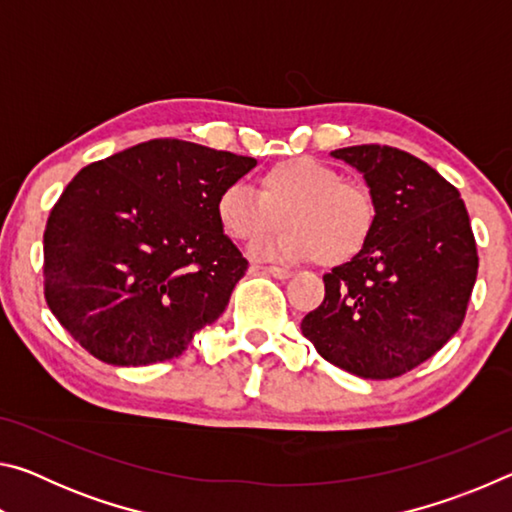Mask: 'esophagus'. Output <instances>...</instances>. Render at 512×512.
I'll use <instances>...</instances> for the list:
<instances>
[{"instance_id": "obj_1", "label": "esophagus", "mask_w": 512, "mask_h": 512, "mask_svg": "<svg viewBox=\"0 0 512 512\" xmlns=\"http://www.w3.org/2000/svg\"><path fill=\"white\" fill-rule=\"evenodd\" d=\"M255 271H262L266 275H273L275 280H289L293 275L289 268H280V266H255Z\"/></svg>"}]
</instances>
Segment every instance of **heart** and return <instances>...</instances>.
Segmentation results:
<instances>
[{
  "instance_id": "b5f03b06",
  "label": "heart",
  "mask_w": 512,
  "mask_h": 512,
  "mask_svg": "<svg viewBox=\"0 0 512 512\" xmlns=\"http://www.w3.org/2000/svg\"><path fill=\"white\" fill-rule=\"evenodd\" d=\"M216 219L239 244L287 230L253 248V255L284 262L316 259L334 268L366 250L377 223V207L363 185L348 183L336 169L311 158L271 164L257 176V194L230 185L216 198Z\"/></svg>"
}]
</instances>
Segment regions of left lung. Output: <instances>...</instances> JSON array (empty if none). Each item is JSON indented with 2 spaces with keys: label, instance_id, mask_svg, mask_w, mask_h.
Listing matches in <instances>:
<instances>
[{
  "label": "left lung",
  "instance_id": "obj_1",
  "mask_svg": "<svg viewBox=\"0 0 512 512\" xmlns=\"http://www.w3.org/2000/svg\"><path fill=\"white\" fill-rule=\"evenodd\" d=\"M357 169L377 207L363 253L323 275L325 300L302 318L323 359L363 379H393L458 332L476 244L458 189L415 155L361 144L332 151Z\"/></svg>",
  "mask_w": 512,
  "mask_h": 512
}]
</instances>
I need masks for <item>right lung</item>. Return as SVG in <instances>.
<instances>
[{
    "label": "right lung",
    "instance_id": "right-lung-1",
    "mask_svg": "<svg viewBox=\"0 0 512 512\" xmlns=\"http://www.w3.org/2000/svg\"><path fill=\"white\" fill-rule=\"evenodd\" d=\"M255 164L164 137L81 169L45 228L51 314L112 366L183 354L248 268L216 219V198Z\"/></svg>",
    "mask_w": 512,
    "mask_h": 512
}]
</instances>
